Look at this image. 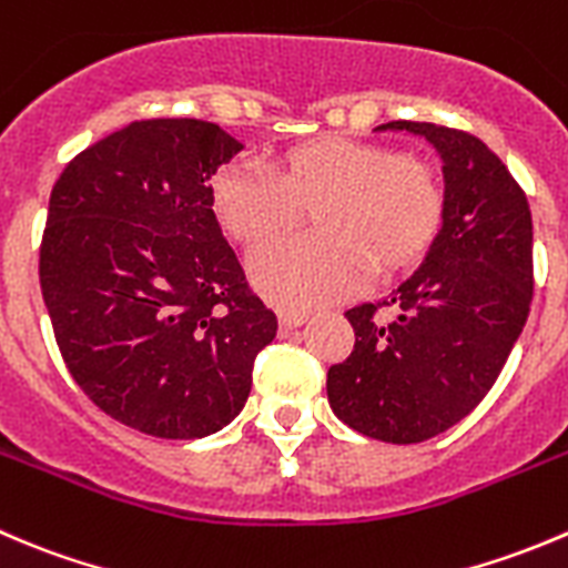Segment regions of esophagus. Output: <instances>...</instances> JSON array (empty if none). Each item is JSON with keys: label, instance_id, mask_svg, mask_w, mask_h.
<instances>
[{"label": "esophagus", "instance_id": "1", "mask_svg": "<svg viewBox=\"0 0 568 568\" xmlns=\"http://www.w3.org/2000/svg\"><path fill=\"white\" fill-rule=\"evenodd\" d=\"M277 318H280V329H285V333H288V329H296V327H300V324H305L307 313L305 311H288V307H280Z\"/></svg>", "mask_w": 568, "mask_h": 568}]
</instances>
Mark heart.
<instances>
[{"label":"heart","mask_w":568,"mask_h":568,"mask_svg":"<svg viewBox=\"0 0 568 568\" xmlns=\"http://www.w3.org/2000/svg\"><path fill=\"white\" fill-rule=\"evenodd\" d=\"M211 194L227 233L246 246L288 233L311 211L316 233L274 241L250 257L257 288L285 307L349 294L372 268H407L430 250L447 207L433 163L346 138L294 146L277 172L227 163L213 174Z\"/></svg>","instance_id":"b5f03b06"}]
</instances>
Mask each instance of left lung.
<instances>
[{
	"mask_svg": "<svg viewBox=\"0 0 568 568\" xmlns=\"http://www.w3.org/2000/svg\"><path fill=\"white\" fill-rule=\"evenodd\" d=\"M377 130L424 135L444 161L447 207L430 255L379 302L344 313L355 346L327 372L329 407L352 430L418 444L491 390L532 302L527 194L480 138L430 121Z\"/></svg>",
	"mask_w": 568,
	"mask_h": 568,
	"instance_id": "left-lung-1",
	"label": "left lung"
}]
</instances>
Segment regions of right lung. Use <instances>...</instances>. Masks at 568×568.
I'll use <instances>...</instances> for the list:
<instances>
[{
	"label": "right lung",
	"instance_id": "right-lung-1",
	"mask_svg": "<svg viewBox=\"0 0 568 568\" xmlns=\"http://www.w3.org/2000/svg\"><path fill=\"white\" fill-rule=\"evenodd\" d=\"M239 152L211 121L141 119L69 161L49 196L38 274L60 355L146 436L222 430L277 335L213 213L211 178Z\"/></svg>",
	"mask_w": 568,
	"mask_h": 568
}]
</instances>
